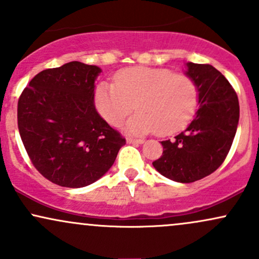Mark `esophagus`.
<instances>
[{"mask_svg":"<svg viewBox=\"0 0 259 259\" xmlns=\"http://www.w3.org/2000/svg\"><path fill=\"white\" fill-rule=\"evenodd\" d=\"M126 142L127 144H133V145H141V144H144V140H141V139H132V138H127L126 139Z\"/></svg>","mask_w":259,"mask_h":259,"instance_id":"34e87169","label":"esophagus"}]
</instances>
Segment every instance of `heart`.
I'll return each instance as SVG.
<instances>
[{
    "label": "heart",
    "instance_id": "heart-1",
    "mask_svg": "<svg viewBox=\"0 0 259 259\" xmlns=\"http://www.w3.org/2000/svg\"><path fill=\"white\" fill-rule=\"evenodd\" d=\"M134 103L139 112L126 121L127 133L169 135L183 129L194 117L198 89L185 74L136 67L115 74L114 85L100 82L95 90L97 111L111 125H119L134 109Z\"/></svg>",
    "mask_w": 259,
    "mask_h": 259
}]
</instances>
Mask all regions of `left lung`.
<instances>
[{
    "label": "left lung",
    "mask_w": 259,
    "mask_h": 259,
    "mask_svg": "<svg viewBox=\"0 0 259 259\" xmlns=\"http://www.w3.org/2000/svg\"><path fill=\"white\" fill-rule=\"evenodd\" d=\"M186 68L185 74L197 85L200 107L185 132L160 142L163 154L152 163L163 177L184 184L200 180L221 167L240 117L236 92L219 70L192 62Z\"/></svg>",
    "instance_id": "8db88e82"
}]
</instances>
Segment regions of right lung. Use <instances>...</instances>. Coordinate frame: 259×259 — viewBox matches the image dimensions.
<instances>
[{
    "label": "right lung",
    "instance_id": "add662e5",
    "mask_svg": "<svg viewBox=\"0 0 259 259\" xmlns=\"http://www.w3.org/2000/svg\"><path fill=\"white\" fill-rule=\"evenodd\" d=\"M97 65L69 62L35 75L18 101V129L34 167L64 187L103 177L125 139L95 108Z\"/></svg>",
    "mask_w": 259,
    "mask_h": 259
}]
</instances>
